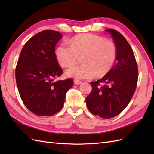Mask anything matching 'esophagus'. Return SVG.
Segmentation results:
<instances>
[{
    "label": "esophagus",
    "mask_w": 154,
    "mask_h": 154,
    "mask_svg": "<svg viewBox=\"0 0 154 154\" xmlns=\"http://www.w3.org/2000/svg\"><path fill=\"white\" fill-rule=\"evenodd\" d=\"M74 83L75 85H79L81 83V81L79 80H77V79H75L74 80Z\"/></svg>",
    "instance_id": "34e87169"
}]
</instances>
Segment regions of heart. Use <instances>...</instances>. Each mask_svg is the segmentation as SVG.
<instances>
[{
    "mask_svg": "<svg viewBox=\"0 0 154 154\" xmlns=\"http://www.w3.org/2000/svg\"><path fill=\"white\" fill-rule=\"evenodd\" d=\"M117 49L115 44L103 37L92 34L77 35L70 45L62 43L55 50L58 63L63 67L73 66L82 56L83 64L66 71L69 77L81 79H92L96 75L104 76L112 69L116 61Z\"/></svg>",
    "mask_w": 154,
    "mask_h": 154,
    "instance_id": "obj_1",
    "label": "heart"
}]
</instances>
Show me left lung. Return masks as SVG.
<instances>
[{"label": "left lung", "instance_id": "1", "mask_svg": "<svg viewBox=\"0 0 154 154\" xmlns=\"http://www.w3.org/2000/svg\"><path fill=\"white\" fill-rule=\"evenodd\" d=\"M117 49L115 63L102 79L91 82L92 91L86 97L88 109L103 119L119 115L134 93L138 69L132 49L120 32L108 29Z\"/></svg>", "mask_w": 154, "mask_h": 154}]
</instances>
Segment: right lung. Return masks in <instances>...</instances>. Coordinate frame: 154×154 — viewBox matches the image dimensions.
I'll return each mask as SVG.
<instances>
[{"label":"right lung","mask_w":154,"mask_h":154,"mask_svg":"<svg viewBox=\"0 0 154 154\" xmlns=\"http://www.w3.org/2000/svg\"><path fill=\"white\" fill-rule=\"evenodd\" d=\"M62 38L54 30H44L22 48L16 67V81L23 103L38 116H51L63 106L65 94L73 87L69 78L55 81L63 73L55 54Z\"/></svg>","instance_id":"add662e5"}]
</instances>
